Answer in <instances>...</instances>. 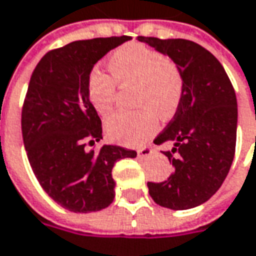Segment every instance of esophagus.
I'll list each match as a JSON object with an SVG mask.
<instances>
[{
  "label": "esophagus",
  "mask_w": 256,
  "mask_h": 256,
  "mask_svg": "<svg viewBox=\"0 0 256 256\" xmlns=\"http://www.w3.org/2000/svg\"><path fill=\"white\" fill-rule=\"evenodd\" d=\"M154 148L151 145H145V146H141L140 150H138V156L140 158H150V156H152L154 155Z\"/></svg>",
  "instance_id": "esophagus-1"
}]
</instances>
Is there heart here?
Returning <instances> with one entry per match:
<instances>
[{"label": "heart", "mask_w": 256, "mask_h": 256, "mask_svg": "<svg viewBox=\"0 0 256 256\" xmlns=\"http://www.w3.org/2000/svg\"><path fill=\"white\" fill-rule=\"evenodd\" d=\"M111 75L92 71L88 78V98L100 114L111 111L121 88L134 85V111H116L105 121L106 134L118 142L140 144L158 130V114L168 118L176 112L184 95V78L178 66L146 45L126 44L108 58Z\"/></svg>", "instance_id": "1"}]
</instances>
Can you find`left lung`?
I'll return each instance as SVG.
<instances>
[{
	"label": "left lung",
	"mask_w": 256,
	"mask_h": 256,
	"mask_svg": "<svg viewBox=\"0 0 256 256\" xmlns=\"http://www.w3.org/2000/svg\"><path fill=\"white\" fill-rule=\"evenodd\" d=\"M168 55L184 78L182 101L172 121L154 144L172 142L162 151L174 174L164 182H148L150 195L164 208L190 210L206 202L221 188L235 155L236 95L221 62L188 40L138 36ZM176 153V156H174Z\"/></svg>",
	"instance_id": "1"
}]
</instances>
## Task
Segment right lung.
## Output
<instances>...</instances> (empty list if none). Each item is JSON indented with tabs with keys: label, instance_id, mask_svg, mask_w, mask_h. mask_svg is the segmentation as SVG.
<instances>
[{
	"label": "right lung",
	"instance_id": "right-lung-1",
	"mask_svg": "<svg viewBox=\"0 0 256 256\" xmlns=\"http://www.w3.org/2000/svg\"><path fill=\"white\" fill-rule=\"evenodd\" d=\"M131 36L74 41L41 58L31 75L21 115L28 161L40 185L56 204L76 214L101 211L115 196L112 168L134 150L104 145L102 125L88 98V78L104 55Z\"/></svg>",
	"mask_w": 256,
	"mask_h": 256
}]
</instances>
